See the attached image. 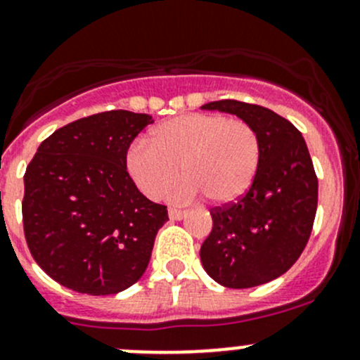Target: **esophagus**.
Masks as SVG:
<instances>
[{"label":"esophagus","mask_w":360,"mask_h":360,"mask_svg":"<svg viewBox=\"0 0 360 360\" xmlns=\"http://www.w3.org/2000/svg\"><path fill=\"white\" fill-rule=\"evenodd\" d=\"M186 210H181V209H176V207H170L169 209V217L172 221H181L183 217H186Z\"/></svg>","instance_id":"esophagus-1"}]
</instances>
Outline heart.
<instances>
[{"label": "heart", "instance_id": "obj_1", "mask_svg": "<svg viewBox=\"0 0 360 360\" xmlns=\"http://www.w3.org/2000/svg\"><path fill=\"white\" fill-rule=\"evenodd\" d=\"M259 165L256 129L216 112L176 116L151 132V144L136 141L127 153L130 177L155 200L176 183L181 167L186 181L170 198L190 200L202 193L216 205L233 203L250 190Z\"/></svg>", "mask_w": 360, "mask_h": 360}]
</instances>
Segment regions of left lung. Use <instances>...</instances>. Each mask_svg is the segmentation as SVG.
I'll use <instances>...</instances> for the list:
<instances>
[{"mask_svg":"<svg viewBox=\"0 0 360 360\" xmlns=\"http://www.w3.org/2000/svg\"><path fill=\"white\" fill-rule=\"evenodd\" d=\"M202 110L237 115L261 141L250 190L240 200L210 209L212 231L200 248L203 270L230 289L266 284L296 263L314 228L319 181L307 143L289 120L257 104L224 99Z\"/></svg>","mask_w":360,"mask_h":360,"instance_id":"8db88e82","label":"left lung"}]
</instances>
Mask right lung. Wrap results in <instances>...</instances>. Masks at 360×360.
<instances>
[{"label": "right lung", "instance_id": "obj_1", "mask_svg": "<svg viewBox=\"0 0 360 360\" xmlns=\"http://www.w3.org/2000/svg\"><path fill=\"white\" fill-rule=\"evenodd\" d=\"M153 123L112 110L57 129L24 174L27 248L46 275L76 292L106 296L146 271L155 237L169 216L127 172V151Z\"/></svg>", "mask_w": 360, "mask_h": 360}]
</instances>
